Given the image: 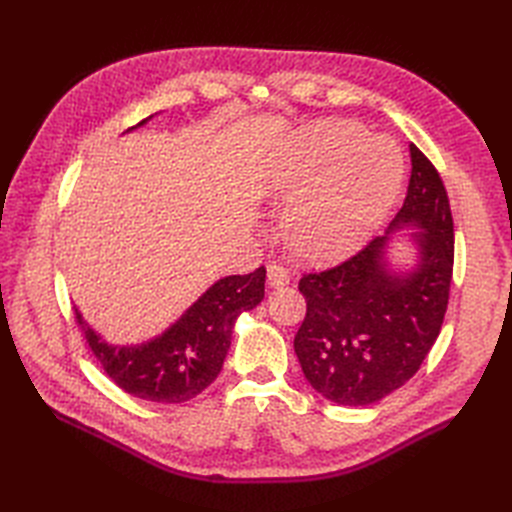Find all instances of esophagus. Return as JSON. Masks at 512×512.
Masks as SVG:
<instances>
[{
  "instance_id": "esophagus-1",
  "label": "esophagus",
  "mask_w": 512,
  "mask_h": 512,
  "mask_svg": "<svg viewBox=\"0 0 512 512\" xmlns=\"http://www.w3.org/2000/svg\"><path fill=\"white\" fill-rule=\"evenodd\" d=\"M267 282H269V288H284L290 284V273L280 265H269Z\"/></svg>"
}]
</instances>
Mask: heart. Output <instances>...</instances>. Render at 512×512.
Wrapping results in <instances>:
<instances>
[{
    "instance_id": "heart-1",
    "label": "heart",
    "mask_w": 512,
    "mask_h": 512,
    "mask_svg": "<svg viewBox=\"0 0 512 512\" xmlns=\"http://www.w3.org/2000/svg\"><path fill=\"white\" fill-rule=\"evenodd\" d=\"M404 160L384 136L348 121H318L292 138L260 181V194L286 209L282 239L303 265L348 258L389 213Z\"/></svg>"
}]
</instances>
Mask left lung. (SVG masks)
I'll return each mask as SVG.
<instances>
[{"label":"left lung","instance_id":"8db88e82","mask_svg":"<svg viewBox=\"0 0 512 512\" xmlns=\"http://www.w3.org/2000/svg\"><path fill=\"white\" fill-rule=\"evenodd\" d=\"M404 207L344 265L303 275L307 314L294 352L307 382L339 406H369L404 386L440 335L453 277V215L438 170L410 145ZM409 233L417 260L395 272L385 258L395 231Z\"/></svg>","mask_w":512,"mask_h":512}]
</instances>
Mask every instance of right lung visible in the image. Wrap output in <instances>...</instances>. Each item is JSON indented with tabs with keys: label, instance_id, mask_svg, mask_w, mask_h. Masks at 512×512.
I'll use <instances>...</instances> for the list:
<instances>
[{
	"label": "right lung",
	"instance_id": "right-lung-1",
	"mask_svg": "<svg viewBox=\"0 0 512 512\" xmlns=\"http://www.w3.org/2000/svg\"><path fill=\"white\" fill-rule=\"evenodd\" d=\"M151 117L128 132L145 126ZM265 277V267L247 275L222 277L168 329L141 344L106 342L83 318L79 307L76 320L91 352L119 389L153 404H183L218 378L237 318L265 299Z\"/></svg>",
	"mask_w": 512,
	"mask_h": 512
}]
</instances>
